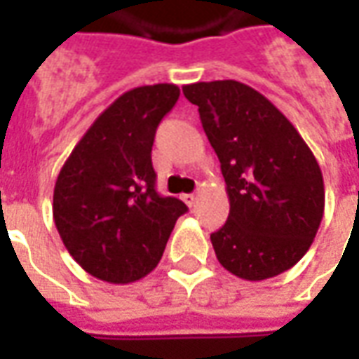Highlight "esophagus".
I'll list each match as a JSON object with an SVG mask.
<instances>
[{
  "label": "esophagus",
  "instance_id": "34e87169",
  "mask_svg": "<svg viewBox=\"0 0 359 359\" xmlns=\"http://www.w3.org/2000/svg\"><path fill=\"white\" fill-rule=\"evenodd\" d=\"M182 200H184V203H187L188 208H192L196 203V194H184L182 196Z\"/></svg>",
  "mask_w": 359,
  "mask_h": 359
}]
</instances>
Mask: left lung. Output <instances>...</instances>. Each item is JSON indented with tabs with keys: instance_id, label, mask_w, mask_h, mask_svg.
Masks as SVG:
<instances>
[{
	"instance_id": "8db88e82",
	"label": "left lung",
	"mask_w": 359,
	"mask_h": 359,
	"mask_svg": "<svg viewBox=\"0 0 359 359\" xmlns=\"http://www.w3.org/2000/svg\"><path fill=\"white\" fill-rule=\"evenodd\" d=\"M198 105L229 194V219L211 234L219 264L246 280L277 277L302 259L323 219V175L292 123L236 81L182 88Z\"/></svg>"
}]
</instances>
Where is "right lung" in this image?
<instances>
[{
    "instance_id": "1",
    "label": "right lung",
    "mask_w": 359,
    "mask_h": 359,
    "mask_svg": "<svg viewBox=\"0 0 359 359\" xmlns=\"http://www.w3.org/2000/svg\"><path fill=\"white\" fill-rule=\"evenodd\" d=\"M180 90L154 84L111 103L59 172L53 219L82 269L113 285L146 277L163 256L187 203L157 194L151 146Z\"/></svg>"
}]
</instances>
